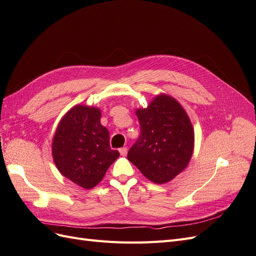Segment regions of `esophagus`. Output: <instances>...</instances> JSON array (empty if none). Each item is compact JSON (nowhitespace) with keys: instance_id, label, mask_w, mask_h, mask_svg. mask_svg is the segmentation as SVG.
<instances>
[{"instance_id":"esophagus-1","label":"esophagus","mask_w":256,"mask_h":256,"mask_svg":"<svg viewBox=\"0 0 256 256\" xmlns=\"http://www.w3.org/2000/svg\"><path fill=\"white\" fill-rule=\"evenodd\" d=\"M119 152H120V154H121L122 156H126V155L128 154V148H126V146L121 148V149H119Z\"/></svg>"}]
</instances>
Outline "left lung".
Returning <instances> with one entry per match:
<instances>
[{"instance_id": "8db88e82", "label": "left lung", "mask_w": 256, "mask_h": 256, "mask_svg": "<svg viewBox=\"0 0 256 256\" xmlns=\"http://www.w3.org/2000/svg\"><path fill=\"white\" fill-rule=\"evenodd\" d=\"M140 136L128 160L151 182H170L182 172L194 153V132L187 112L174 98L156 96L146 108L136 110Z\"/></svg>"}]
</instances>
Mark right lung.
I'll return each mask as SVG.
<instances>
[{
	"label": "right lung",
	"instance_id": "obj_1",
	"mask_svg": "<svg viewBox=\"0 0 256 256\" xmlns=\"http://www.w3.org/2000/svg\"><path fill=\"white\" fill-rule=\"evenodd\" d=\"M96 107L76 105L56 128L52 155L57 169L85 189L98 185L120 153L110 146V133Z\"/></svg>",
	"mask_w": 256,
	"mask_h": 256
}]
</instances>
